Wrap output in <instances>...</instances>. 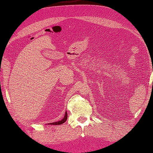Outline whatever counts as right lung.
I'll use <instances>...</instances> for the list:
<instances>
[{
  "instance_id": "obj_1",
  "label": "right lung",
  "mask_w": 153,
  "mask_h": 153,
  "mask_svg": "<svg viewBox=\"0 0 153 153\" xmlns=\"http://www.w3.org/2000/svg\"><path fill=\"white\" fill-rule=\"evenodd\" d=\"M67 112L66 111V112H65L64 117L61 120L59 121H56V122L48 123V125H55V126H57V125H61V124H63V123H65V121H67Z\"/></svg>"
}]
</instances>
